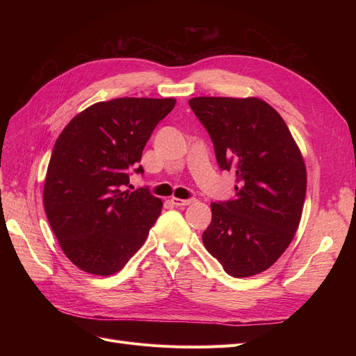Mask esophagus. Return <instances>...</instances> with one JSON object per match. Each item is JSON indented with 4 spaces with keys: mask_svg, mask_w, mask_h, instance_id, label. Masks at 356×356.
<instances>
[{
    "mask_svg": "<svg viewBox=\"0 0 356 356\" xmlns=\"http://www.w3.org/2000/svg\"><path fill=\"white\" fill-rule=\"evenodd\" d=\"M170 202L175 204V207H187V204L195 203V199H178V197H172Z\"/></svg>",
    "mask_w": 356,
    "mask_h": 356,
    "instance_id": "obj_1",
    "label": "esophagus"
}]
</instances>
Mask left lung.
I'll use <instances>...</instances> for the list:
<instances>
[{"label": "left lung", "instance_id": "left-lung-1", "mask_svg": "<svg viewBox=\"0 0 356 356\" xmlns=\"http://www.w3.org/2000/svg\"><path fill=\"white\" fill-rule=\"evenodd\" d=\"M213 143L221 169L233 170L236 197L211 203L202 241L224 270L250 277L281 257L298 229L306 165L284 118L260 98L199 96L188 101Z\"/></svg>", "mask_w": 356, "mask_h": 356}]
</instances>
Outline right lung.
Here are the masks:
<instances>
[{"label": "right lung", "mask_w": 356, "mask_h": 356, "mask_svg": "<svg viewBox=\"0 0 356 356\" xmlns=\"http://www.w3.org/2000/svg\"><path fill=\"white\" fill-rule=\"evenodd\" d=\"M174 98H117L79 113L55 143L42 202L50 227L72 264L98 276L120 272L147 239L163 202L124 190L129 172ZM143 174L139 166L135 170Z\"/></svg>", "instance_id": "right-lung-1"}]
</instances>
